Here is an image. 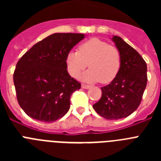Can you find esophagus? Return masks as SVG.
<instances>
[{"instance_id":"34e87169","label":"esophagus","mask_w":161,"mask_h":161,"mask_svg":"<svg viewBox=\"0 0 161 161\" xmlns=\"http://www.w3.org/2000/svg\"><path fill=\"white\" fill-rule=\"evenodd\" d=\"M81 88L82 89H88L90 88V85H85V84H82L81 85Z\"/></svg>"}]
</instances>
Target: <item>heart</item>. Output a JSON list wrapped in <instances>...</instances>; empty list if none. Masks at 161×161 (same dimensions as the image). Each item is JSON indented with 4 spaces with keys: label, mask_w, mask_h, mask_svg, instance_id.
I'll list each match as a JSON object with an SVG mask.
<instances>
[{
    "label": "heart",
    "mask_w": 161,
    "mask_h": 161,
    "mask_svg": "<svg viewBox=\"0 0 161 161\" xmlns=\"http://www.w3.org/2000/svg\"><path fill=\"white\" fill-rule=\"evenodd\" d=\"M68 73L78 78L89 64V68L82 79L84 81L106 84L112 81L121 67V54L116 47L99 38H91L78 47V52H69L66 56Z\"/></svg>",
    "instance_id": "obj_1"
}]
</instances>
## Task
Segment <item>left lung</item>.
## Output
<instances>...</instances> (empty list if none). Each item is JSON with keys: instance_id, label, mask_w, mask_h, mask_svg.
Instances as JSON below:
<instances>
[{"instance_id": "1", "label": "left lung", "mask_w": 161, "mask_h": 161, "mask_svg": "<svg viewBox=\"0 0 161 161\" xmlns=\"http://www.w3.org/2000/svg\"><path fill=\"white\" fill-rule=\"evenodd\" d=\"M112 41L121 54L119 73L102 87V97L93 106L106 119L115 120L131 114L139 106L147 85V64L142 56L123 38L114 35Z\"/></svg>"}]
</instances>
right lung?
Returning a JSON list of instances; mask_svg holds the SVG:
<instances>
[{
  "label": "right lung",
  "mask_w": 161,
  "mask_h": 161,
  "mask_svg": "<svg viewBox=\"0 0 161 161\" xmlns=\"http://www.w3.org/2000/svg\"><path fill=\"white\" fill-rule=\"evenodd\" d=\"M85 37L55 33L37 42L18 60L14 83L20 106L28 116L55 122L70 108V97L80 84L67 71L66 56Z\"/></svg>",
  "instance_id": "right-lung-1"
}]
</instances>
